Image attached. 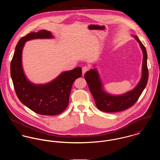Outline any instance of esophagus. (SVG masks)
Instances as JSON below:
<instances>
[{
    "instance_id": "obj_1",
    "label": "esophagus",
    "mask_w": 160,
    "mask_h": 160,
    "mask_svg": "<svg viewBox=\"0 0 160 160\" xmlns=\"http://www.w3.org/2000/svg\"><path fill=\"white\" fill-rule=\"evenodd\" d=\"M89 69V67H87V66H85V67H83L82 68V74L84 75L88 70Z\"/></svg>"
}]
</instances>
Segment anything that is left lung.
<instances>
[{
	"instance_id": "obj_1",
	"label": "left lung",
	"mask_w": 160,
	"mask_h": 160,
	"mask_svg": "<svg viewBox=\"0 0 160 160\" xmlns=\"http://www.w3.org/2000/svg\"><path fill=\"white\" fill-rule=\"evenodd\" d=\"M133 37L139 43L142 50L143 62L141 79L132 90L121 95H112L105 91L96 68L91 69L84 74L85 79L94 98L96 107L102 112L108 113L118 112L130 108L137 102L146 87L148 79L147 50L137 36L134 35Z\"/></svg>"
}]
</instances>
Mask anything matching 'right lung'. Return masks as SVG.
I'll return each instance as SVG.
<instances>
[{"mask_svg": "<svg viewBox=\"0 0 160 160\" xmlns=\"http://www.w3.org/2000/svg\"><path fill=\"white\" fill-rule=\"evenodd\" d=\"M53 38L50 31L44 29L30 32L22 38L15 47L10 65L12 79L20 102L35 113L47 116L60 114L67 108L72 85L82 76L81 68L76 67L62 72L57 78L44 84H35L27 79L22 66V52L26 42Z\"/></svg>", "mask_w": 160, "mask_h": 160, "instance_id": "add662e5", "label": "right lung"}]
</instances>
